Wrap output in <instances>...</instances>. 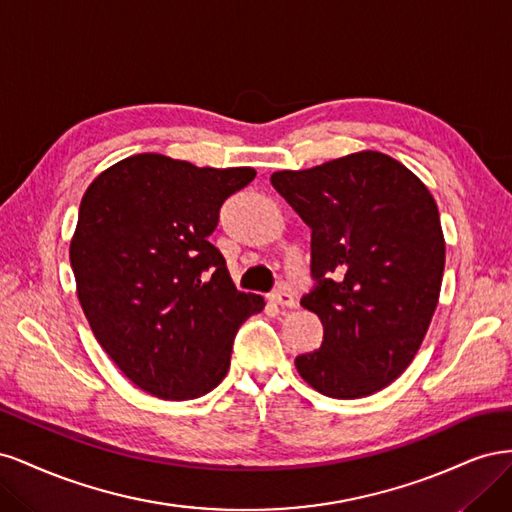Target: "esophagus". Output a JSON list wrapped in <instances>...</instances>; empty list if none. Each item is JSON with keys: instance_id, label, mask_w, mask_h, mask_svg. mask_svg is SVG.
Returning a JSON list of instances; mask_svg holds the SVG:
<instances>
[{"instance_id": "1", "label": "esophagus", "mask_w": 512, "mask_h": 512, "mask_svg": "<svg viewBox=\"0 0 512 512\" xmlns=\"http://www.w3.org/2000/svg\"><path fill=\"white\" fill-rule=\"evenodd\" d=\"M271 303L280 305V307H288V309H292L294 305H297V299H294V294H292L290 290L282 288V290H277V292H273V294H271Z\"/></svg>"}]
</instances>
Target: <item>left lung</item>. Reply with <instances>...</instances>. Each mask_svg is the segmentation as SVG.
Wrapping results in <instances>:
<instances>
[{
    "label": "left lung",
    "instance_id": "8db88e82",
    "mask_svg": "<svg viewBox=\"0 0 512 512\" xmlns=\"http://www.w3.org/2000/svg\"><path fill=\"white\" fill-rule=\"evenodd\" d=\"M271 183L312 228L318 286L301 305L324 337L294 359L299 376L335 399L384 389L412 363L438 307L446 245L436 200L380 151L277 170Z\"/></svg>",
    "mask_w": 512,
    "mask_h": 512
}]
</instances>
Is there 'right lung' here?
Masks as SVG:
<instances>
[{
	"label": "right lung",
	"mask_w": 512,
	"mask_h": 512,
	"mask_svg": "<svg viewBox=\"0 0 512 512\" xmlns=\"http://www.w3.org/2000/svg\"><path fill=\"white\" fill-rule=\"evenodd\" d=\"M250 166L198 168L138 153L89 183L70 241L85 318L121 374L145 393L207 395L230 367L232 337L265 307L239 292L209 235Z\"/></svg>",
	"instance_id": "add662e5"
}]
</instances>
